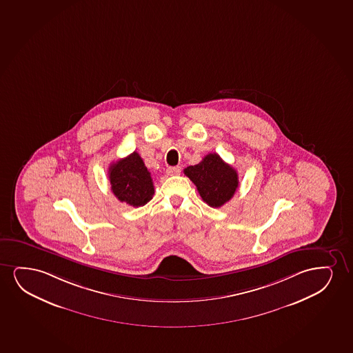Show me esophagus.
<instances>
[{
    "mask_svg": "<svg viewBox=\"0 0 353 353\" xmlns=\"http://www.w3.org/2000/svg\"><path fill=\"white\" fill-rule=\"evenodd\" d=\"M166 174H169V176H176V174H181V168L179 166H172V168H169V169L166 170Z\"/></svg>",
    "mask_w": 353,
    "mask_h": 353,
    "instance_id": "1",
    "label": "esophagus"
}]
</instances>
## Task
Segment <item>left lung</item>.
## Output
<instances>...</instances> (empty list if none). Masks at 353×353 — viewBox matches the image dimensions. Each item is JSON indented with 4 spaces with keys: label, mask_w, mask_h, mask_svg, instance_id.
Here are the masks:
<instances>
[{
    "label": "left lung",
    "mask_w": 353,
    "mask_h": 353,
    "mask_svg": "<svg viewBox=\"0 0 353 353\" xmlns=\"http://www.w3.org/2000/svg\"><path fill=\"white\" fill-rule=\"evenodd\" d=\"M197 192L208 206L221 207L231 200L239 188V174L219 154L210 153L199 164L184 169Z\"/></svg>",
    "instance_id": "left-lung-1"
}]
</instances>
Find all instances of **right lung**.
<instances>
[{
    "mask_svg": "<svg viewBox=\"0 0 353 353\" xmlns=\"http://www.w3.org/2000/svg\"><path fill=\"white\" fill-rule=\"evenodd\" d=\"M109 179L114 196L129 206H143L154 194L151 172L137 152L111 164Z\"/></svg>",
    "mask_w": 353,
    "mask_h": 353,
    "instance_id": "add662e5",
    "label": "right lung"
}]
</instances>
